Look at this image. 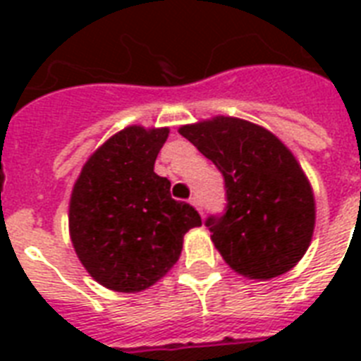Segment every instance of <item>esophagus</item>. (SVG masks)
I'll use <instances>...</instances> for the list:
<instances>
[{
  "label": "esophagus",
  "instance_id": "obj_1",
  "mask_svg": "<svg viewBox=\"0 0 361 361\" xmlns=\"http://www.w3.org/2000/svg\"><path fill=\"white\" fill-rule=\"evenodd\" d=\"M191 204H192V206H195V208L198 209V212H200V215L204 214V212H202V202L198 200V197H192V198H191Z\"/></svg>",
  "mask_w": 361,
  "mask_h": 361
}]
</instances>
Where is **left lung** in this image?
Wrapping results in <instances>:
<instances>
[{"label": "left lung", "instance_id": "1", "mask_svg": "<svg viewBox=\"0 0 361 361\" xmlns=\"http://www.w3.org/2000/svg\"><path fill=\"white\" fill-rule=\"evenodd\" d=\"M225 178L223 215L204 225L226 264L249 279H271L296 266L314 228V198L290 149L251 121L217 116L180 127Z\"/></svg>", "mask_w": 361, "mask_h": 361}]
</instances>
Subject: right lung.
<instances>
[{
  "label": "right lung",
  "instance_id": "right-lung-1",
  "mask_svg": "<svg viewBox=\"0 0 361 361\" xmlns=\"http://www.w3.org/2000/svg\"><path fill=\"white\" fill-rule=\"evenodd\" d=\"M169 129L130 125L84 164L71 195L69 232L93 279L116 292H140L169 271L183 236L202 219L170 197V181L153 172Z\"/></svg>",
  "mask_w": 361,
  "mask_h": 361
}]
</instances>
